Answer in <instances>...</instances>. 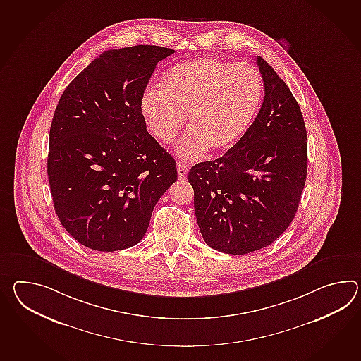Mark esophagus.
Listing matches in <instances>:
<instances>
[{
	"mask_svg": "<svg viewBox=\"0 0 361 361\" xmlns=\"http://www.w3.org/2000/svg\"><path fill=\"white\" fill-rule=\"evenodd\" d=\"M177 173H178L180 180H185L186 175H188V167L183 163H177Z\"/></svg>",
	"mask_w": 361,
	"mask_h": 361,
	"instance_id": "34e87169",
	"label": "esophagus"
}]
</instances>
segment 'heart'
Returning a JSON list of instances; mask_svg holds the SVG:
<instances>
[{"label":"heart","instance_id":"1","mask_svg":"<svg viewBox=\"0 0 361 361\" xmlns=\"http://www.w3.org/2000/svg\"><path fill=\"white\" fill-rule=\"evenodd\" d=\"M263 98V80L255 67L203 56L171 67L163 89L147 88L140 111L152 136L166 144L176 140L180 159L195 161L206 152L223 154L246 135Z\"/></svg>","mask_w":361,"mask_h":361}]
</instances>
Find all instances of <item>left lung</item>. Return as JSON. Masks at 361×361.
<instances>
[{"mask_svg": "<svg viewBox=\"0 0 361 361\" xmlns=\"http://www.w3.org/2000/svg\"><path fill=\"white\" fill-rule=\"evenodd\" d=\"M264 99L246 135L188 173L211 249L245 255L277 240L297 214L307 177V130L297 99L262 56Z\"/></svg>", "mask_w": 361, "mask_h": 361, "instance_id": "left-lung-1", "label": "left lung"}]
</instances>
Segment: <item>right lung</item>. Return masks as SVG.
I'll return each mask as SVG.
<instances>
[{"label":"right lung","instance_id":"obj_1","mask_svg":"<svg viewBox=\"0 0 361 361\" xmlns=\"http://www.w3.org/2000/svg\"><path fill=\"white\" fill-rule=\"evenodd\" d=\"M175 50H107L56 104L48 178L56 216L82 246L128 249L142 240L152 209L177 180L176 161L146 129L140 99L155 66Z\"/></svg>","mask_w":361,"mask_h":361}]
</instances>
